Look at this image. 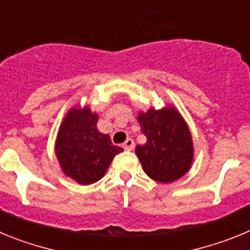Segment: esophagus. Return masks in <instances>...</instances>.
I'll return each mask as SVG.
<instances>
[{
    "label": "esophagus",
    "instance_id": "1",
    "mask_svg": "<svg viewBox=\"0 0 250 250\" xmlns=\"http://www.w3.org/2000/svg\"><path fill=\"white\" fill-rule=\"evenodd\" d=\"M123 147L125 150H129V151L132 150L134 149V140H132V139H127V140L123 144Z\"/></svg>",
    "mask_w": 250,
    "mask_h": 250
}]
</instances>
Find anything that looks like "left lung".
Listing matches in <instances>:
<instances>
[{"instance_id":"8db88e82","label":"left lung","mask_w":250,"mask_h":250,"mask_svg":"<svg viewBox=\"0 0 250 250\" xmlns=\"http://www.w3.org/2000/svg\"><path fill=\"white\" fill-rule=\"evenodd\" d=\"M138 121L146 143L138 145L135 152L146 175L164 184L183 178L193 165L194 145L179 110L173 105L160 110L150 107L139 112Z\"/></svg>"}]
</instances>
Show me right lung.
<instances>
[{
    "label": "right lung",
    "instance_id": "add662e5",
    "mask_svg": "<svg viewBox=\"0 0 250 250\" xmlns=\"http://www.w3.org/2000/svg\"><path fill=\"white\" fill-rule=\"evenodd\" d=\"M99 115L89 106L68 110L57 131L55 154L62 173L81 185L99 182L112 159L123 151L107 134L98 130Z\"/></svg>",
    "mask_w": 250,
    "mask_h": 250
}]
</instances>
